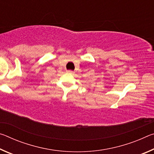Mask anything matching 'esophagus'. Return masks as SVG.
Returning a JSON list of instances; mask_svg holds the SVG:
<instances>
[{
	"instance_id": "1",
	"label": "esophagus",
	"mask_w": 154,
	"mask_h": 154,
	"mask_svg": "<svg viewBox=\"0 0 154 154\" xmlns=\"http://www.w3.org/2000/svg\"><path fill=\"white\" fill-rule=\"evenodd\" d=\"M67 72H69V73L70 74H73L74 72L72 71H70V70H69V71H67Z\"/></svg>"
}]
</instances>
